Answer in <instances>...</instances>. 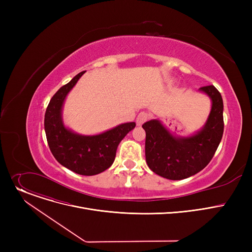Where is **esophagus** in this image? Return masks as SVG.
Here are the masks:
<instances>
[{"label":"esophagus","instance_id":"obj_1","mask_svg":"<svg viewBox=\"0 0 252 252\" xmlns=\"http://www.w3.org/2000/svg\"><path fill=\"white\" fill-rule=\"evenodd\" d=\"M149 118V114L147 112H140L137 116V125L142 126L144 123H146Z\"/></svg>","mask_w":252,"mask_h":252}]
</instances>
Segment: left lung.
<instances>
[{
    "mask_svg": "<svg viewBox=\"0 0 252 252\" xmlns=\"http://www.w3.org/2000/svg\"><path fill=\"white\" fill-rule=\"evenodd\" d=\"M199 91L205 93L213 105L206 124L196 134L176 137L157 119L142 126L146 131V162L156 175L183 180L199 173L213 159L223 133L222 98L215 86H205Z\"/></svg>",
    "mask_w": 252,
    "mask_h": 252,
    "instance_id": "8db88e82",
    "label": "left lung"
}]
</instances>
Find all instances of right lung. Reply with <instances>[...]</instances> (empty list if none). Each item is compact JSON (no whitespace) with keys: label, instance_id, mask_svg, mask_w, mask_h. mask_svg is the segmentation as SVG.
Returning a JSON list of instances; mask_svg holds the SVG:
<instances>
[{"label":"right lung","instance_id":"add662e5","mask_svg":"<svg viewBox=\"0 0 252 252\" xmlns=\"http://www.w3.org/2000/svg\"><path fill=\"white\" fill-rule=\"evenodd\" d=\"M85 72H79L52 97L45 113V131L49 148L60 164L78 175L94 176L111 166L118 144L136 124L119 125L94 136L78 135L65 127L62 122L64 100Z\"/></svg>","mask_w":252,"mask_h":252}]
</instances>
